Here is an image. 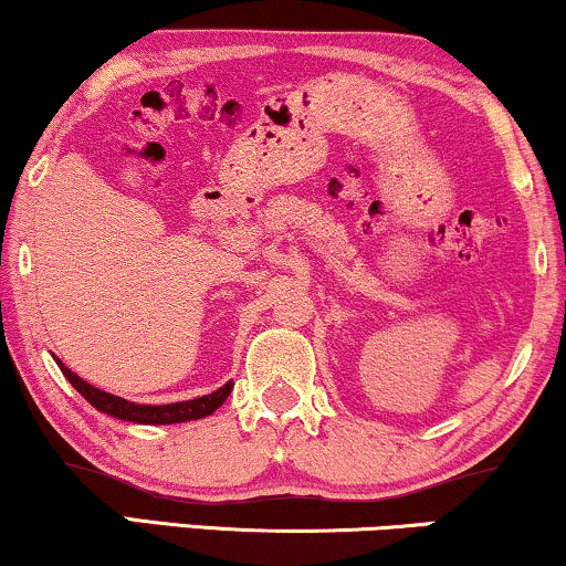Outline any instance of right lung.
Returning a JSON list of instances; mask_svg holds the SVG:
<instances>
[{"label": "right lung", "mask_w": 566, "mask_h": 566, "mask_svg": "<svg viewBox=\"0 0 566 566\" xmlns=\"http://www.w3.org/2000/svg\"><path fill=\"white\" fill-rule=\"evenodd\" d=\"M56 363H59L61 374L69 378V384H72L74 389L80 391L92 407L99 409V412H105V415L118 417V420H128V422H138V424H175V422L200 420V417L213 415L216 409H219L223 401H227L231 389H234V384L227 381L221 386V389H216L213 394H206V397H198V399H190V401H175V405H159V407L134 405V401L115 397V394L95 389V386L84 381V378L72 374V370H69L64 363H61V360H56Z\"/></svg>", "instance_id": "1"}]
</instances>
